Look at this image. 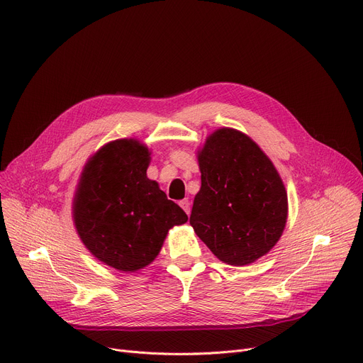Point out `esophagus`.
<instances>
[{
	"label": "esophagus",
	"mask_w": 363,
	"mask_h": 363,
	"mask_svg": "<svg viewBox=\"0 0 363 363\" xmlns=\"http://www.w3.org/2000/svg\"><path fill=\"white\" fill-rule=\"evenodd\" d=\"M179 206H181V207H182V210L189 216V213H191V203L185 199V200L179 201Z\"/></svg>",
	"instance_id": "1"
}]
</instances>
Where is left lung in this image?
Instances as JSON below:
<instances>
[{"instance_id": "obj_1", "label": "left lung", "mask_w": 363, "mask_h": 363, "mask_svg": "<svg viewBox=\"0 0 363 363\" xmlns=\"http://www.w3.org/2000/svg\"><path fill=\"white\" fill-rule=\"evenodd\" d=\"M201 188L189 223L220 261L248 265L279 242L287 192L270 157L235 128L213 131L197 152Z\"/></svg>"}]
</instances>
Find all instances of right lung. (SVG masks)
Returning a JSON list of instances; mask_svg holds the SVG:
<instances>
[{"label":"right lung","instance_id":"right-lung-1","mask_svg":"<svg viewBox=\"0 0 363 363\" xmlns=\"http://www.w3.org/2000/svg\"><path fill=\"white\" fill-rule=\"evenodd\" d=\"M152 152L135 138L106 143L86 162L72 220L89 252L109 267L133 273L159 255L169 229L188 220L147 178Z\"/></svg>","mask_w":363,"mask_h":363}]
</instances>
